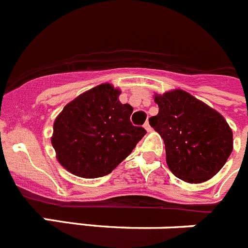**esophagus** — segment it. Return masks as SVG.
<instances>
[{"label":"esophagus","mask_w":248,"mask_h":248,"mask_svg":"<svg viewBox=\"0 0 248 248\" xmlns=\"http://www.w3.org/2000/svg\"><path fill=\"white\" fill-rule=\"evenodd\" d=\"M144 128H145L146 131H151V130H153V128H151V126H150L149 122H146L145 124H144Z\"/></svg>","instance_id":"obj_1"}]
</instances>
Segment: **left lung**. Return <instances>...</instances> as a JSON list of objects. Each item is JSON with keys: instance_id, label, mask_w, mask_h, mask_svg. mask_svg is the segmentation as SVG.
Here are the masks:
<instances>
[{"instance_id": "obj_1", "label": "left lung", "mask_w": 248, "mask_h": 248, "mask_svg": "<svg viewBox=\"0 0 248 248\" xmlns=\"http://www.w3.org/2000/svg\"><path fill=\"white\" fill-rule=\"evenodd\" d=\"M154 102L159 113L149 123L163 138L170 171L190 184L214 177L233 149L225 118L183 89L156 93Z\"/></svg>"}]
</instances>
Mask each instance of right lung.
<instances>
[{"mask_svg":"<svg viewBox=\"0 0 248 248\" xmlns=\"http://www.w3.org/2000/svg\"><path fill=\"white\" fill-rule=\"evenodd\" d=\"M119 95V88L103 83L74 98L57 115L50 143L67 171L85 179L108 175L146 134L131 124L133 107L122 104Z\"/></svg>","mask_w":248,"mask_h":248,"instance_id":"obj_1","label":"right lung"}]
</instances>
